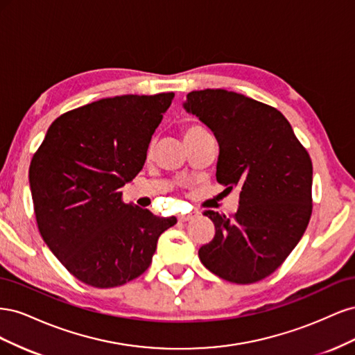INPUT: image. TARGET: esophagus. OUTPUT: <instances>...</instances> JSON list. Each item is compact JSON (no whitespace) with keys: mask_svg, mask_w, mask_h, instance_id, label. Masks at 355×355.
Returning <instances> with one entry per match:
<instances>
[{"mask_svg":"<svg viewBox=\"0 0 355 355\" xmlns=\"http://www.w3.org/2000/svg\"><path fill=\"white\" fill-rule=\"evenodd\" d=\"M194 218H197L196 213H188V214H180L178 219H179V222H188V220H192Z\"/></svg>","mask_w":355,"mask_h":355,"instance_id":"1","label":"esophagus"}]
</instances>
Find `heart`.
I'll list each match as a JSON object with an SVG mask.
<instances>
[{
    "instance_id": "1",
    "label": "heart",
    "mask_w": 355,
    "mask_h": 355,
    "mask_svg": "<svg viewBox=\"0 0 355 355\" xmlns=\"http://www.w3.org/2000/svg\"><path fill=\"white\" fill-rule=\"evenodd\" d=\"M201 132H204V130H202L201 127H198V125H188V127L184 128V137L187 139V137H189L192 135H197V133H201Z\"/></svg>"
}]
</instances>
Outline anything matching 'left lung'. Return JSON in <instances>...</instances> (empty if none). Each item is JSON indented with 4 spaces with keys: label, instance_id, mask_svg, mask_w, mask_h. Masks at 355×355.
I'll return each instance as SVG.
<instances>
[{
    "label": "left lung",
    "instance_id": "obj_1",
    "mask_svg": "<svg viewBox=\"0 0 355 355\" xmlns=\"http://www.w3.org/2000/svg\"><path fill=\"white\" fill-rule=\"evenodd\" d=\"M184 106L218 139L219 184L240 189V206L230 218L204 211L216 231L200 247V261L227 282H261L286 261L308 227L313 161L286 116L270 105L207 89L188 93Z\"/></svg>",
    "mask_w": 355,
    "mask_h": 355
}]
</instances>
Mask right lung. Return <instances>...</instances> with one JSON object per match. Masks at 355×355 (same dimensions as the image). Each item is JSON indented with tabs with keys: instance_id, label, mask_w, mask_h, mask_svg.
Returning a JSON list of instances; mask_svg holds the SVG:
<instances>
[{
	"instance_id": "add662e5",
	"label": "right lung",
	"mask_w": 355,
	"mask_h": 355,
	"mask_svg": "<svg viewBox=\"0 0 355 355\" xmlns=\"http://www.w3.org/2000/svg\"><path fill=\"white\" fill-rule=\"evenodd\" d=\"M173 93L124 94L58 116L29 166L38 231L77 280L123 286L153 262L176 218H157L120 191L144 167Z\"/></svg>"
}]
</instances>
